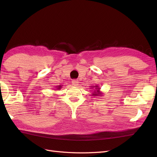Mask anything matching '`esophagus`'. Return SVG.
Segmentation results:
<instances>
[{
    "mask_svg": "<svg viewBox=\"0 0 157 157\" xmlns=\"http://www.w3.org/2000/svg\"><path fill=\"white\" fill-rule=\"evenodd\" d=\"M72 84L73 86H78V84H79V82L78 80H76V79H73V80L72 81Z\"/></svg>",
    "mask_w": 157,
    "mask_h": 157,
    "instance_id": "esophagus-1",
    "label": "esophagus"
}]
</instances>
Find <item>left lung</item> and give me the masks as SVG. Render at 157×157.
Here are the masks:
<instances>
[{"label":"left lung","mask_w":157,"mask_h":157,"mask_svg":"<svg viewBox=\"0 0 157 157\" xmlns=\"http://www.w3.org/2000/svg\"><path fill=\"white\" fill-rule=\"evenodd\" d=\"M90 88H90V89H92V90H93V92L92 93V96H102V92H101V90H100V88H99V86H98V85H96V86H92V87H90Z\"/></svg>","instance_id":"obj_1"}]
</instances>
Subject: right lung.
I'll list each match as a JSON object with an SVG mask.
<instances>
[{"label": "right lung", "instance_id": "obj_1", "mask_svg": "<svg viewBox=\"0 0 157 157\" xmlns=\"http://www.w3.org/2000/svg\"><path fill=\"white\" fill-rule=\"evenodd\" d=\"M61 87H62V86H61V85H59V86H56V88H56V90H59L61 88Z\"/></svg>", "mask_w": 157, "mask_h": 157}]
</instances>
